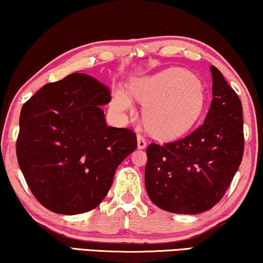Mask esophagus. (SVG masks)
I'll return each instance as SVG.
<instances>
[{"mask_svg":"<svg viewBox=\"0 0 263 263\" xmlns=\"http://www.w3.org/2000/svg\"><path fill=\"white\" fill-rule=\"evenodd\" d=\"M138 147L139 149H144L147 147V140L142 135H138Z\"/></svg>","mask_w":263,"mask_h":263,"instance_id":"34e87169","label":"esophagus"}]
</instances>
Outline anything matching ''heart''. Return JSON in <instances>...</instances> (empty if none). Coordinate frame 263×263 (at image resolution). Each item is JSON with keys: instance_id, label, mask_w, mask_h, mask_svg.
I'll list each match as a JSON object with an SVG mask.
<instances>
[{"instance_id": "heart-1", "label": "heart", "mask_w": 263, "mask_h": 263, "mask_svg": "<svg viewBox=\"0 0 263 263\" xmlns=\"http://www.w3.org/2000/svg\"><path fill=\"white\" fill-rule=\"evenodd\" d=\"M130 92L144 104L143 120L152 134L172 139L190 130L203 112L205 92L199 79L182 68H167L149 77L136 79ZM116 112L132 111L129 93L116 87L111 93Z\"/></svg>"}]
</instances>
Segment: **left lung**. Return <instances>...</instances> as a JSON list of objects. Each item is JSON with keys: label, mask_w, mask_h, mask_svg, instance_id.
<instances>
[{"label": "left lung", "mask_w": 263, "mask_h": 263, "mask_svg": "<svg viewBox=\"0 0 263 263\" xmlns=\"http://www.w3.org/2000/svg\"><path fill=\"white\" fill-rule=\"evenodd\" d=\"M212 101L204 123L185 138L147 147L144 184L151 200L173 214L196 215L226 195L245 151L242 103L211 66Z\"/></svg>", "instance_id": "1"}]
</instances>
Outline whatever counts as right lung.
<instances>
[{"instance_id":"1","label":"right lung","mask_w":263,"mask_h":263,"mask_svg":"<svg viewBox=\"0 0 263 263\" xmlns=\"http://www.w3.org/2000/svg\"><path fill=\"white\" fill-rule=\"evenodd\" d=\"M110 90L84 73L44 85L21 109L16 157L37 201L55 214L100 205L115 171L138 146L128 128L108 127Z\"/></svg>"}]
</instances>
